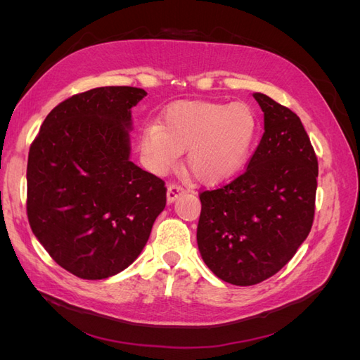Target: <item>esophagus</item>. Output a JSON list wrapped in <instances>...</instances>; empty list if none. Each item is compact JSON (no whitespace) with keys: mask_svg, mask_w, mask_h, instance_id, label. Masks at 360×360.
Masks as SVG:
<instances>
[{"mask_svg":"<svg viewBox=\"0 0 360 360\" xmlns=\"http://www.w3.org/2000/svg\"><path fill=\"white\" fill-rule=\"evenodd\" d=\"M183 193H184V189L181 186H179L176 183H171L167 189V200L168 202H174Z\"/></svg>","mask_w":360,"mask_h":360,"instance_id":"1","label":"esophagus"}]
</instances>
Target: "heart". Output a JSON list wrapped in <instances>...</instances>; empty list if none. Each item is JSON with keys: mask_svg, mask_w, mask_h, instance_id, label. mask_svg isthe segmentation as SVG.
Returning a JSON list of instances; mask_svg holds the SVG:
<instances>
[{"mask_svg": "<svg viewBox=\"0 0 360 360\" xmlns=\"http://www.w3.org/2000/svg\"><path fill=\"white\" fill-rule=\"evenodd\" d=\"M259 120L246 102L184 101L168 106L159 124L141 135V151L155 171H163L188 150L186 165L204 184L233 177L254 147Z\"/></svg>", "mask_w": 360, "mask_h": 360, "instance_id": "heart-1", "label": "heart"}]
</instances>
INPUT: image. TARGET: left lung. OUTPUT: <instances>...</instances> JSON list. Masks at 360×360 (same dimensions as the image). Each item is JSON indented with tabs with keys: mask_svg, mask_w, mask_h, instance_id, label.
<instances>
[{
	"mask_svg": "<svg viewBox=\"0 0 360 360\" xmlns=\"http://www.w3.org/2000/svg\"><path fill=\"white\" fill-rule=\"evenodd\" d=\"M264 134L243 174L200 193V254L233 285H255L284 267L308 237L319 162L300 118L263 93Z\"/></svg>",
	"mask_w": 360,
	"mask_h": 360,
	"instance_id": "obj_1",
	"label": "left lung"
}]
</instances>
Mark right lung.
Segmentation results:
<instances>
[{
    "instance_id": "right-lung-1",
    "label": "right lung",
    "mask_w": 360,
    "mask_h": 360,
    "mask_svg": "<svg viewBox=\"0 0 360 360\" xmlns=\"http://www.w3.org/2000/svg\"><path fill=\"white\" fill-rule=\"evenodd\" d=\"M146 96L136 86L75 94L48 114L30 147V226L78 278L105 279L129 267L165 209V183L130 160V110Z\"/></svg>"
}]
</instances>
